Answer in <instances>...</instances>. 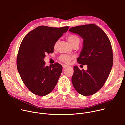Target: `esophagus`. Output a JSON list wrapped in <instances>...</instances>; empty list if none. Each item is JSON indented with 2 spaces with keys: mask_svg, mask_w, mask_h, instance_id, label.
Here are the masks:
<instances>
[{
  "mask_svg": "<svg viewBox=\"0 0 125 125\" xmlns=\"http://www.w3.org/2000/svg\"><path fill=\"white\" fill-rule=\"evenodd\" d=\"M68 67V65H63V67L64 69L65 68H67Z\"/></svg>",
  "mask_w": 125,
  "mask_h": 125,
  "instance_id": "34e87169",
  "label": "esophagus"
}]
</instances>
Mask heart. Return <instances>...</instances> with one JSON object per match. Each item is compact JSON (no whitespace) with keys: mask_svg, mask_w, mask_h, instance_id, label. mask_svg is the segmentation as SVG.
Instances as JSON below:
<instances>
[{"mask_svg":"<svg viewBox=\"0 0 125 125\" xmlns=\"http://www.w3.org/2000/svg\"><path fill=\"white\" fill-rule=\"evenodd\" d=\"M68 41L70 44L73 46L74 44L76 42H80V38L77 36L75 35H71L68 37ZM73 58V56H70L66 55H62L59 58V59L61 61L65 63H69L71 59Z\"/></svg>","mask_w":125,"mask_h":125,"instance_id":"1","label":"heart"}]
</instances>
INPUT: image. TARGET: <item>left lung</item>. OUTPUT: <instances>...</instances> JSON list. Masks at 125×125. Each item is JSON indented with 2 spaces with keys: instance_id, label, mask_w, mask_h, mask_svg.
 I'll return each instance as SVG.
<instances>
[{
  "instance_id": "left-lung-1",
  "label": "left lung",
  "mask_w": 125,
  "mask_h": 125,
  "mask_svg": "<svg viewBox=\"0 0 125 125\" xmlns=\"http://www.w3.org/2000/svg\"><path fill=\"white\" fill-rule=\"evenodd\" d=\"M69 31L83 39V47L77 60L88 67L87 70L74 67L72 83L78 93L92 95L103 87L112 68L113 55L110 41L105 33L93 24L73 27Z\"/></svg>"
}]
</instances>
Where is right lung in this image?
I'll return each mask as SVG.
<instances>
[{
  "instance_id": "1",
  "label": "right lung",
  "mask_w": 125,
  "mask_h": 125,
  "mask_svg": "<svg viewBox=\"0 0 125 125\" xmlns=\"http://www.w3.org/2000/svg\"><path fill=\"white\" fill-rule=\"evenodd\" d=\"M68 28L38 26L23 38L18 51L17 66L24 83L33 94L44 96L56 86L62 66L58 63L45 66L44 58L47 53L54 52L56 42Z\"/></svg>"
}]
</instances>
